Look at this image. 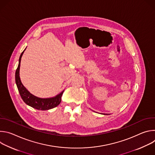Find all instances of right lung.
<instances>
[{
    "label": "right lung",
    "mask_w": 155,
    "mask_h": 155,
    "mask_svg": "<svg viewBox=\"0 0 155 155\" xmlns=\"http://www.w3.org/2000/svg\"><path fill=\"white\" fill-rule=\"evenodd\" d=\"M26 50V49H25ZM25 50L21 53L19 59L18 68L16 69L15 73V81L18 87V91L23 101L28 105L40 110H47L53 108L57 107L61 101V96L64 91H62L60 94H58L55 97L50 98H40L32 94L28 91L26 88L22 84L19 77V69L21 57L23 56Z\"/></svg>",
    "instance_id": "add662e5"
}]
</instances>
